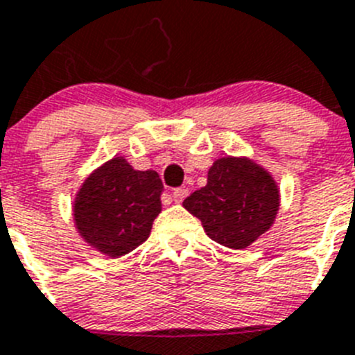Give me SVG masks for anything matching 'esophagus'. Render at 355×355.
Masks as SVG:
<instances>
[{"instance_id":"1","label":"esophagus","mask_w":355,"mask_h":355,"mask_svg":"<svg viewBox=\"0 0 355 355\" xmlns=\"http://www.w3.org/2000/svg\"><path fill=\"white\" fill-rule=\"evenodd\" d=\"M187 196V189L186 187H177V189L173 191V200L175 202H182V200L186 198Z\"/></svg>"}]
</instances>
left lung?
Returning <instances> with one entry per match:
<instances>
[{"mask_svg":"<svg viewBox=\"0 0 355 355\" xmlns=\"http://www.w3.org/2000/svg\"><path fill=\"white\" fill-rule=\"evenodd\" d=\"M280 195L263 166L246 157L214 160L207 186L184 200V207L202 221L212 241L241 250L275 221Z\"/></svg>","mask_w":355,"mask_h":355,"instance_id":"left-lung-1","label":"left lung"}]
</instances>
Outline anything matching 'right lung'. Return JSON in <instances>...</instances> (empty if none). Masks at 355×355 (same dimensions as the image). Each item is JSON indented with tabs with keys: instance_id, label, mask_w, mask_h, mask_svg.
I'll return each instance as SVG.
<instances>
[{
	"instance_id": "1",
	"label": "right lung",
	"mask_w": 355,
	"mask_h": 355,
	"mask_svg": "<svg viewBox=\"0 0 355 355\" xmlns=\"http://www.w3.org/2000/svg\"><path fill=\"white\" fill-rule=\"evenodd\" d=\"M162 182L157 171H137L114 157L94 169L73 205L78 234L109 257H121L143 245L159 216Z\"/></svg>"
}]
</instances>
